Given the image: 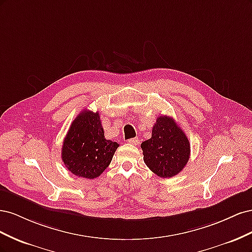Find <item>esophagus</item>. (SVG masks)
<instances>
[{"instance_id":"1","label":"esophagus","mask_w":252,"mask_h":252,"mask_svg":"<svg viewBox=\"0 0 252 252\" xmlns=\"http://www.w3.org/2000/svg\"><path fill=\"white\" fill-rule=\"evenodd\" d=\"M127 142L131 145H138L140 143V140L138 138H132V139H129Z\"/></svg>"}]
</instances>
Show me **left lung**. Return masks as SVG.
Instances as JSON below:
<instances>
[{"label": "left lung", "mask_w": 252, "mask_h": 252, "mask_svg": "<svg viewBox=\"0 0 252 252\" xmlns=\"http://www.w3.org/2000/svg\"><path fill=\"white\" fill-rule=\"evenodd\" d=\"M144 162L161 178L180 173L190 157V143L172 118L161 116L152 127L151 138L141 144Z\"/></svg>", "instance_id": "1"}]
</instances>
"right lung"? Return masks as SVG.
I'll return each instance as SVG.
<instances>
[{
	"label": "right lung",
	"mask_w": 252,
	"mask_h": 252,
	"mask_svg": "<svg viewBox=\"0 0 252 252\" xmlns=\"http://www.w3.org/2000/svg\"><path fill=\"white\" fill-rule=\"evenodd\" d=\"M119 144L106 140L100 114L82 111L71 123L62 146V159L74 175L94 179L109 166Z\"/></svg>",
	"instance_id": "1"
}]
</instances>
